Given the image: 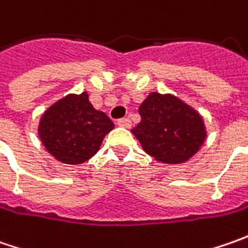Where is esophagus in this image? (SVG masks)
<instances>
[{
	"label": "esophagus",
	"instance_id": "1",
	"mask_svg": "<svg viewBox=\"0 0 248 248\" xmlns=\"http://www.w3.org/2000/svg\"><path fill=\"white\" fill-rule=\"evenodd\" d=\"M117 125L123 127V128H129L131 127V120L129 119H120L117 121Z\"/></svg>",
	"mask_w": 248,
	"mask_h": 248
}]
</instances>
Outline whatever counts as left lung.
<instances>
[{
    "label": "left lung",
    "instance_id": "1",
    "mask_svg": "<svg viewBox=\"0 0 248 248\" xmlns=\"http://www.w3.org/2000/svg\"><path fill=\"white\" fill-rule=\"evenodd\" d=\"M140 123L132 129L142 149L164 164L195 156L207 138L202 114L175 95L152 92L139 106Z\"/></svg>",
    "mask_w": 248,
    "mask_h": 248
}]
</instances>
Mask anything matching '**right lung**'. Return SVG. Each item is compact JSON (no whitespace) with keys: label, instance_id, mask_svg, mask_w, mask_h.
Masks as SVG:
<instances>
[{"label":"right lung","instance_id":"obj_1","mask_svg":"<svg viewBox=\"0 0 248 248\" xmlns=\"http://www.w3.org/2000/svg\"><path fill=\"white\" fill-rule=\"evenodd\" d=\"M113 128V121L92 106L85 91L69 93L44 111L38 123V138L52 157L74 166L95 156Z\"/></svg>","mask_w":248,"mask_h":248}]
</instances>
